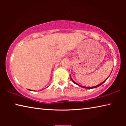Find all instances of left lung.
<instances>
[{
    "label": "left lung",
    "instance_id": "obj_1",
    "mask_svg": "<svg viewBox=\"0 0 126 126\" xmlns=\"http://www.w3.org/2000/svg\"><path fill=\"white\" fill-rule=\"evenodd\" d=\"M107 78V79H108ZM107 79H106V80H105V81H103V82H101V83H100V84H99V85H96V86H95V87H82V86H81V85H79V84H77V83H76V82H75V81H74L73 80H72V79H71V80H72V81H73V82H74V83H75V84H77V85H78L79 86H80V87H82V88H87V89H92V88H97V87H99V86L100 85H101V84H103V83H104V82H105V81H106L107 80Z\"/></svg>",
    "mask_w": 126,
    "mask_h": 126
}]
</instances>
